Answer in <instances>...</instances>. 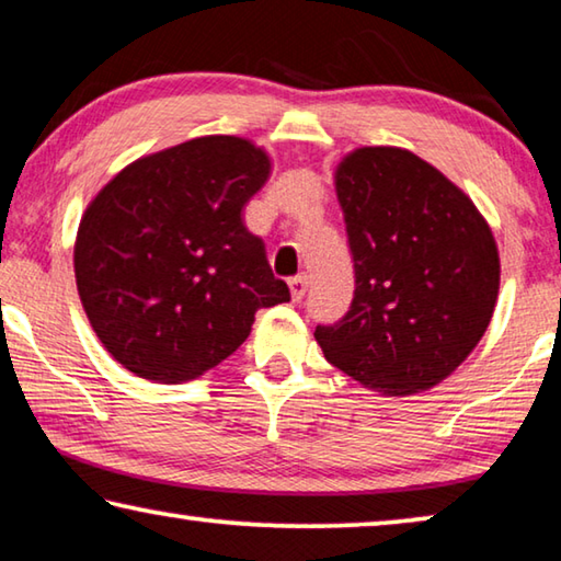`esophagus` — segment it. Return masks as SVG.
<instances>
[{"label": "esophagus", "mask_w": 561, "mask_h": 561, "mask_svg": "<svg viewBox=\"0 0 561 561\" xmlns=\"http://www.w3.org/2000/svg\"><path fill=\"white\" fill-rule=\"evenodd\" d=\"M309 289V277L307 274H297V277L289 279V291H291V299L299 301L304 299V294Z\"/></svg>", "instance_id": "obj_1"}]
</instances>
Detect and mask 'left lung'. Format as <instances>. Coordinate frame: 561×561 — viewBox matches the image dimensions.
<instances>
[{"instance_id":"obj_1","label":"left lung","mask_w":561,"mask_h":561,"mask_svg":"<svg viewBox=\"0 0 561 561\" xmlns=\"http://www.w3.org/2000/svg\"><path fill=\"white\" fill-rule=\"evenodd\" d=\"M356 289L317 327L329 364L383 396L428 391L485 334L500 291L490 225L462 190L411 150L366 146L336 165Z\"/></svg>"}]
</instances>
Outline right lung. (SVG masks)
<instances>
[{
    "label": "right lung",
    "instance_id": "obj_1",
    "mask_svg": "<svg viewBox=\"0 0 561 561\" xmlns=\"http://www.w3.org/2000/svg\"><path fill=\"white\" fill-rule=\"evenodd\" d=\"M267 150L203 136L133 160L101 187L73 244L76 287L103 348L146 381L183 383L289 301L242 210L267 183Z\"/></svg>",
    "mask_w": 561,
    "mask_h": 561
}]
</instances>
